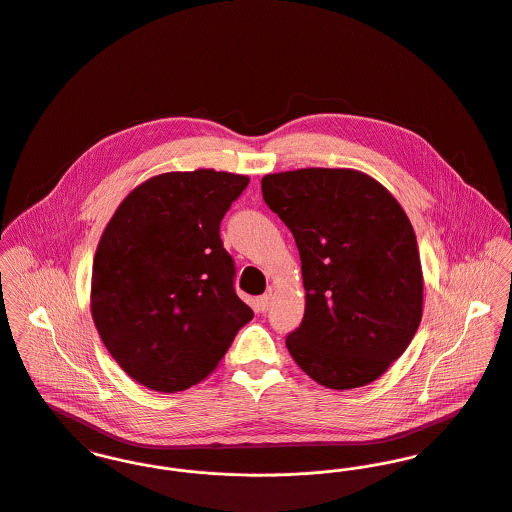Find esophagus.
<instances>
[{"mask_svg": "<svg viewBox=\"0 0 512 512\" xmlns=\"http://www.w3.org/2000/svg\"><path fill=\"white\" fill-rule=\"evenodd\" d=\"M271 304H273V292H267V294H263V296L257 300V306H259L261 312H267V310L271 308Z\"/></svg>", "mask_w": 512, "mask_h": 512, "instance_id": "obj_1", "label": "esophagus"}]
</instances>
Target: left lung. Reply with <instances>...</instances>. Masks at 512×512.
Returning <instances> with one entry per match:
<instances>
[{
  "instance_id": "8db88e82",
  "label": "left lung",
  "mask_w": 512,
  "mask_h": 512,
  "mask_svg": "<svg viewBox=\"0 0 512 512\" xmlns=\"http://www.w3.org/2000/svg\"><path fill=\"white\" fill-rule=\"evenodd\" d=\"M261 189L302 261L306 310L286 337L288 353L331 390L378 380L423 315L419 247L401 204L354 169L269 173Z\"/></svg>"
}]
</instances>
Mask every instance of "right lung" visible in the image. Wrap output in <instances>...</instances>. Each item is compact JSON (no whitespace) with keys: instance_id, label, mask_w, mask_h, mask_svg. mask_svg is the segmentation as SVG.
Here are the masks:
<instances>
[{"instance_id":"add662e5","label":"right lung","mask_w":512,"mask_h":512,"mask_svg":"<svg viewBox=\"0 0 512 512\" xmlns=\"http://www.w3.org/2000/svg\"><path fill=\"white\" fill-rule=\"evenodd\" d=\"M249 177L161 173L118 204L99 239L91 315L138 384L175 394L210 376L253 310L237 298L220 222Z\"/></svg>"}]
</instances>
